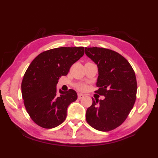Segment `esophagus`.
<instances>
[{
	"instance_id": "1",
	"label": "esophagus",
	"mask_w": 158,
	"mask_h": 158,
	"mask_svg": "<svg viewBox=\"0 0 158 158\" xmlns=\"http://www.w3.org/2000/svg\"><path fill=\"white\" fill-rule=\"evenodd\" d=\"M84 97V94H78V98L81 99Z\"/></svg>"
}]
</instances>
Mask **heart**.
<instances>
[{
  "mask_svg": "<svg viewBox=\"0 0 158 158\" xmlns=\"http://www.w3.org/2000/svg\"><path fill=\"white\" fill-rule=\"evenodd\" d=\"M77 88L79 90H83L85 88V85L83 83H79V84L77 85Z\"/></svg>",
  "mask_w": 158,
  "mask_h": 158,
  "instance_id": "obj_1",
  "label": "heart"
}]
</instances>
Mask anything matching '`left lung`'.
Listing matches in <instances>:
<instances>
[{
  "label": "left lung",
  "mask_w": 158,
  "mask_h": 158,
  "mask_svg": "<svg viewBox=\"0 0 158 158\" xmlns=\"http://www.w3.org/2000/svg\"><path fill=\"white\" fill-rule=\"evenodd\" d=\"M85 54L98 66L96 91L104 100L92 98L86 121L94 128L108 132L119 126L128 116L136 98L135 73L128 61L113 50L85 48Z\"/></svg>",
  "instance_id": "1"
}]
</instances>
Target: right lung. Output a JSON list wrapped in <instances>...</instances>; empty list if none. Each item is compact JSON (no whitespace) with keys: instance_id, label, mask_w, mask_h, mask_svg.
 Returning a JSON list of instances; mask_svg holds the SVG:
<instances>
[{"instance_id":"1","label":"right lung","mask_w":158,"mask_h":158,"mask_svg":"<svg viewBox=\"0 0 158 158\" xmlns=\"http://www.w3.org/2000/svg\"><path fill=\"white\" fill-rule=\"evenodd\" d=\"M83 54V47H62L41 53L29 65L22 79V94L28 115L38 126L53 128L65 120L67 108L77 94L72 89H60L58 94L56 85Z\"/></svg>"}]
</instances>
